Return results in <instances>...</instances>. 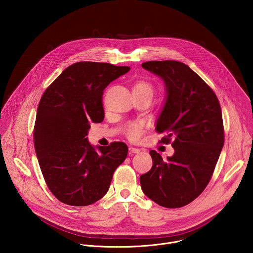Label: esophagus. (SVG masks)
<instances>
[{
  "instance_id": "esophagus-1",
  "label": "esophagus",
  "mask_w": 253,
  "mask_h": 253,
  "mask_svg": "<svg viewBox=\"0 0 253 253\" xmlns=\"http://www.w3.org/2000/svg\"><path fill=\"white\" fill-rule=\"evenodd\" d=\"M129 151H130V153H139V152H140V149L130 146V147H129Z\"/></svg>"
}]
</instances>
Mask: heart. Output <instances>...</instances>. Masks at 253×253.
Returning <instances> with one entry per match:
<instances>
[{"label":"heart","mask_w":253,"mask_h":253,"mask_svg":"<svg viewBox=\"0 0 253 253\" xmlns=\"http://www.w3.org/2000/svg\"><path fill=\"white\" fill-rule=\"evenodd\" d=\"M154 86L150 81L147 80H138L134 83L132 92L139 95H148L151 98L154 94ZM144 133V124L141 122H130L124 128V134L126 137L132 141H137L141 138Z\"/></svg>","instance_id":"b5f03b06"}]
</instances>
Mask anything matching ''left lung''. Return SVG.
<instances>
[{
    "label": "left lung",
    "mask_w": 253,
    "mask_h": 253,
    "mask_svg": "<svg viewBox=\"0 0 253 253\" xmlns=\"http://www.w3.org/2000/svg\"><path fill=\"white\" fill-rule=\"evenodd\" d=\"M142 67L161 77L166 102L155 130L175 152L164 161L150 151L153 165L140 176L143 192L166 208L185 206L209 183L224 144L222 113L213 90L184 63L149 61Z\"/></svg>",
    "instance_id": "left-lung-1"
}]
</instances>
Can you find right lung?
Here are the masks:
<instances>
[{"label": "right lung", "instance_id": "add662e5", "mask_svg": "<svg viewBox=\"0 0 253 253\" xmlns=\"http://www.w3.org/2000/svg\"><path fill=\"white\" fill-rule=\"evenodd\" d=\"M129 70L109 63L77 62L62 72L40 100L35 150L48 188L65 204L86 206L101 199L127 157L125 143L112 142L96 150L86 136L91 122L104 119V89Z\"/></svg>", "mask_w": 253, "mask_h": 253}]
</instances>
